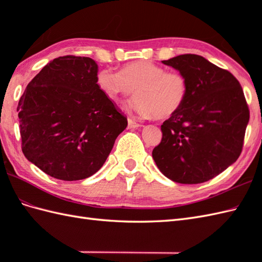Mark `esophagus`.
Segmentation results:
<instances>
[{
  "label": "esophagus",
  "mask_w": 262,
  "mask_h": 262,
  "mask_svg": "<svg viewBox=\"0 0 262 262\" xmlns=\"http://www.w3.org/2000/svg\"><path fill=\"white\" fill-rule=\"evenodd\" d=\"M141 126V124H138V122H136L134 119L132 118V117H129V118H128V128H137V127H140Z\"/></svg>",
  "instance_id": "esophagus-1"
}]
</instances>
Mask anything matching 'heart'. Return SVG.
<instances>
[{"label": "heart", "instance_id": "obj_1", "mask_svg": "<svg viewBox=\"0 0 262 262\" xmlns=\"http://www.w3.org/2000/svg\"><path fill=\"white\" fill-rule=\"evenodd\" d=\"M96 83L103 96L115 102L136 91L137 98L129 102V108L143 118L168 119L177 115L189 92L188 80L182 73L165 71L148 60L127 63L119 72L101 70Z\"/></svg>", "mask_w": 262, "mask_h": 262}]
</instances>
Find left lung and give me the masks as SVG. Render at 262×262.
<instances>
[{
  "label": "left lung",
  "mask_w": 262,
  "mask_h": 262,
  "mask_svg": "<svg viewBox=\"0 0 262 262\" xmlns=\"http://www.w3.org/2000/svg\"><path fill=\"white\" fill-rule=\"evenodd\" d=\"M187 77L186 103L161 126L152 157L174 182L196 185L234 163L243 148L250 110L240 82L203 56L185 54L162 62Z\"/></svg>",
  "instance_id": "8db88e82"
}]
</instances>
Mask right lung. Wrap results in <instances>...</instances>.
Returning <instances> with one entry per match:
<instances>
[{"label":"right lung","instance_id":"right-lung-1","mask_svg":"<svg viewBox=\"0 0 262 262\" xmlns=\"http://www.w3.org/2000/svg\"><path fill=\"white\" fill-rule=\"evenodd\" d=\"M90 57L53 59L22 94L19 111L25 157L59 180L85 179L103 165L127 118L96 83Z\"/></svg>","mask_w":262,"mask_h":262}]
</instances>
